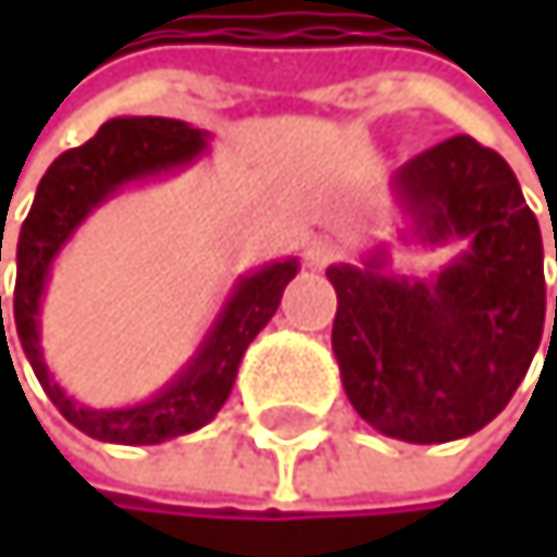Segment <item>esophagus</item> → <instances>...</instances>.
Masks as SVG:
<instances>
[{
    "mask_svg": "<svg viewBox=\"0 0 557 557\" xmlns=\"http://www.w3.org/2000/svg\"><path fill=\"white\" fill-rule=\"evenodd\" d=\"M334 260H337V247H334L331 240H324V237L310 240L307 250H304V263H307L310 270H324V267L334 263Z\"/></svg>",
    "mask_w": 557,
    "mask_h": 557,
    "instance_id": "1",
    "label": "esophagus"
}]
</instances>
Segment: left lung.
<instances>
[{
  "label": "left lung",
  "mask_w": 557,
  "mask_h": 557,
  "mask_svg": "<svg viewBox=\"0 0 557 557\" xmlns=\"http://www.w3.org/2000/svg\"><path fill=\"white\" fill-rule=\"evenodd\" d=\"M391 189L421 244L468 240V250L431 281L384 273L381 253L327 270L341 381L381 434L458 441L505 411L542 344V230L511 166L471 136L424 149Z\"/></svg>",
  "instance_id": "1"
}]
</instances>
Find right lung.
I'll return each instance as SVG.
<instances>
[{
    "label": "right lung",
    "instance_id": "add662e5",
    "mask_svg": "<svg viewBox=\"0 0 557 557\" xmlns=\"http://www.w3.org/2000/svg\"><path fill=\"white\" fill-rule=\"evenodd\" d=\"M203 149H207V133L180 120L129 116V120L102 123L89 143L66 149V153L46 170L36 189L33 210L12 247L15 253L12 313H15L18 344H23L42 391L59 408V414L96 441L160 444V441L189 434L203 428L207 421H213L230 397L233 381H237L244 350L267 327V320L281 307L284 287L297 276V267H300L297 257L267 263L263 270L240 276L233 294L226 297L223 310L216 313L210 334L203 337L200 350L194 354V360H189L160 394H153L143 404H133V408H110V411L83 408V404H76L52 381L42 360V347H39V300H42L46 276H49L55 253L73 237L76 226L102 200H110L120 186L146 180V176L173 173L186 163H194Z\"/></svg>",
    "mask_w": 557,
    "mask_h": 557
}]
</instances>
